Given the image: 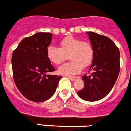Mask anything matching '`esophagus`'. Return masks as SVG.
Masks as SVG:
<instances>
[{"label":"esophagus","mask_w":131,"mask_h":131,"mask_svg":"<svg viewBox=\"0 0 131 131\" xmlns=\"http://www.w3.org/2000/svg\"><path fill=\"white\" fill-rule=\"evenodd\" d=\"M69 79H70L72 81H75V80H78V78H79V77H78V76H70V77H68Z\"/></svg>","instance_id":"34e87169"}]
</instances>
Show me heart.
<instances>
[{"mask_svg":"<svg viewBox=\"0 0 131 131\" xmlns=\"http://www.w3.org/2000/svg\"><path fill=\"white\" fill-rule=\"evenodd\" d=\"M68 55L71 61L59 67L58 72L65 76H72L80 73L83 67L91 63L94 50L90 42L71 36H66L59 42V48L49 46L47 49L48 59L55 65L63 62Z\"/></svg>","mask_w":131,"mask_h":131,"instance_id":"heart-1","label":"heart"}]
</instances>
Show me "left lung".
Masks as SVG:
<instances>
[{
    "label": "left lung",
    "instance_id": "8db88e82",
    "mask_svg": "<svg viewBox=\"0 0 131 131\" xmlns=\"http://www.w3.org/2000/svg\"><path fill=\"white\" fill-rule=\"evenodd\" d=\"M94 50V57L89 76L82 80L84 86L78 95L83 100L96 101L103 99L110 92L120 72V51L108 37L93 32H86Z\"/></svg>",
    "mask_w": 131,
    "mask_h": 131
}]
</instances>
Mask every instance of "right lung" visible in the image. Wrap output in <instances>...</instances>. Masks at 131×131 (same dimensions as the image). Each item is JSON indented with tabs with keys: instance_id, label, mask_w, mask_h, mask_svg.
Here are the masks:
<instances>
[{
	"instance_id": "1",
	"label": "right lung",
	"mask_w": 131,
	"mask_h": 131,
	"mask_svg": "<svg viewBox=\"0 0 131 131\" xmlns=\"http://www.w3.org/2000/svg\"><path fill=\"white\" fill-rule=\"evenodd\" d=\"M52 34L38 32L24 38L13 53L14 82L20 93L30 101L42 102L55 93L61 76L47 74L55 68L47 57Z\"/></svg>"
}]
</instances>
